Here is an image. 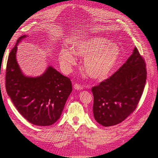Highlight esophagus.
Here are the masks:
<instances>
[{
	"label": "esophagus",
	"instance_id": "34e87169",
	"mask_svg": "<svg viewBox=\"0 0 158 158\" xmlns=\"http://www.w3.org/2000/svg\"><path fill=\"white\" fill-rule=\"evenodd\" d=\"M74 88L76 90H81V89H82L83 87L82 86V85L78 84H75L74 85Z\"/></svg>",
	"mask_w": 158,
	"mask_h": 158
}]
</instances>
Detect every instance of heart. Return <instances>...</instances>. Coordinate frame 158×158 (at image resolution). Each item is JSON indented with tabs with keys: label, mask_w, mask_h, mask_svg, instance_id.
Here are the masks:
<instances>
[{
	"label": "heart",
	"mask_w": 158,
	"mask_h": 158,
	"mask_svg": "<svg viewBox=\"0 0 158 158\" xmlns=\"http://www.w3.org/2000/svg\"><path fill=\"white\" fill-rule=\"evenodd\" d=\"M72 51L76 55L85 58L84 69L85 73L91 78L98 81L108 78L121 55V49L117 45L111 44L106 38L101 37L80 41L73 45ZM73 53L63 49L59 53L60 63L68 71L76 62V56Z\"/></svg>",
	"instance_id": "b5f03b06"
}]
</instances>
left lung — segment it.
I'll return each instance as SVG.
<instances>
[{
	"label": "left lung",
	"mask_w": 158,
	"mask_h": 158,
	"mask_svg": "<svg viewBox=\"0 0 158 158\" xmlns=\"http://www.w3.org/2000/svg\"><path fill=\"white\" fill-rule=\"evenodd\" d=\"M146 73L144 60L135 47L118 71L92 88L95 121L102 126L111 127L130 115L142 95Z\"/></svg>",
	"instance_id": "8db88e82"
}]
</instances>
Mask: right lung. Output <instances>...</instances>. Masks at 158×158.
<instances>
[{
    "instance_id": "1",
    "label": "right lung",
    "mask_w": 158,
    "mask_h": 158,
    "mask_svg": "<svg viewBox=\"0 0 158 158\" xmlns=\"http://www.w3.org/2000/svg\"><path fill=\"white\" fill-rule=\"evenodd\" d=\"M21 36L8 56L6 89L12 103L22 115L33 125L49 126L60 118L72 92L70 80L49 66L41 75L30 77L22 73L16 60Z\"/></svg>"
}]
</instances>
